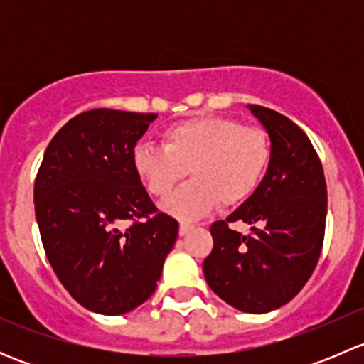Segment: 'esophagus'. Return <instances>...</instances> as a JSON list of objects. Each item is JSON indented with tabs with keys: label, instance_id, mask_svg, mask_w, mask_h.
Segmentation results:
<instances>
[{
	"label": "esophagus",
	"instance_id": "obj_1",
	"mask_svg": "<svg viewBox=\"0 0 364 364\" xmlns=\"http://www.w3.org/2000/svg\"><path fill=\"white\" fill-rule=\"evenodd\" d=\"M193 229L192 223H179V236H186Z\"/></svg>",
	"mask_w": 364,
	"mask_h": 364
}]
</instances>
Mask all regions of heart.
<instances>
[{"mask_svg":"<svg viewBox=\"0 0 364 364\" xmlns=\"http://www.w3.org/2000/svg\"><path fill=\"white\" fill-rule=\"evenodd\" d=\"M164 148L135 146L132 161L139 179L156 199H165L190 168L192 181L164 203V211L197 220L216 204L236 205L257 190L271 160L267 134L227 116H193L165 128Z\"/></svg>","mask_w":364,"mask_h":364,"instance_id":"b5f03b06","label":"heart"}]
</instances>
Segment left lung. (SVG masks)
Wrapping results in <instances>:
<instances>
[{"label": "left lung", "mask_w": 364, "mask_h": 364, "mask_svg": "<svg viewBox=\"0 0 364 364\" xmlns=\"http://www.w3.org/2000/svg\"><path fill=\"white\" fill-rule=\"evenodd\" d=\"M266 128L271 160L255 192L227 220L211 225L203 264L211 291L245 314H267L303 289L324 241L328 188L322 164L303 130L284 114L248 105ZM251 225L248 237L228 223Z\"/></svg>", "instance_id": "obj_1"}]
</instances>
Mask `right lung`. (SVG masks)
<instances>
[{"label":"right lung","instance_id":"1","mask_svg":"<svg viewBox=\"0 0 364 364\" xmlns=\"http://www.w3.org/2000/svg\"><path fill=\"white\" fill-rule=\"evenodd\" d=\"M156 114L93 109L49 142L35 179L46 255L87 310L123 315L155 292L179 223L159 213L134 168V148ZM134 223L122 230L124 221Z\"/></svg>","mask_w":364,"mask_h":364}]
</instances>
